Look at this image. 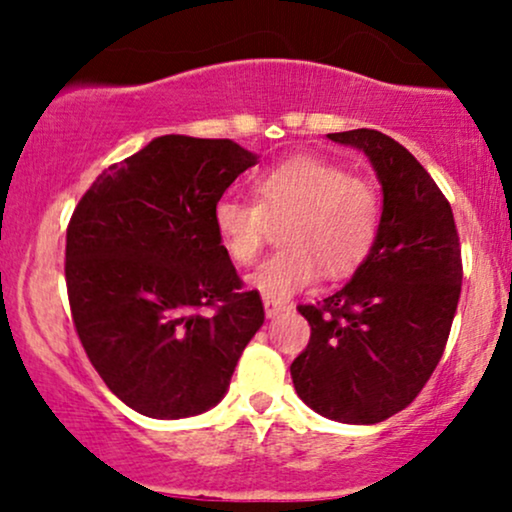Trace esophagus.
<instances>
[{"instance_id": "1", "label": "esophagus", "mask_w": 512, "mask_h": 512, "mask_svg": "<svg viewBox=\"0 0 512 512\" xmlns=\"http://www.w3.org/2000/svg\"><path fill=\"white\" fill-rule=\"evenodd\" d=\"M281 310H286V303L284 301H274V298H264V313L267 317H276L281 313Z\"/></svg>"}]
</instances>
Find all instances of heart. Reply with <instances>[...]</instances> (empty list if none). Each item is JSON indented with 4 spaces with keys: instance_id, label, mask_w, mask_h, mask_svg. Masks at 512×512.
Returning a JSON list of instances; mask_svg holds the SVG:
<instances>
[{
    "instance_id": "b5f03b06",
    "label": "heart",
    "mask_w": 512,
    "mask_h": 512,
    "mask_svg": "<svg viewBox=\"0 0 512 512\" xmlns=\"http://www.w3.org/2000/svg\"><path fill=\"white\" fill-rule=\"evenodd\" d=\"M383 204L375 185L342 166L293 156L262 170L255 199L226 195L214 207V228L236 264H252L284 223L286 248L250 276L264 298L284 301L322 274L344 279L368 260L380 236Z\"/></svg>"
}]
</instances>
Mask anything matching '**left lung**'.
Listing matches in <instances>:
<instances>
[{
    "instance_id": "8db88e82",
    "label": "left lung",
    "mask_w": 512,
    "mask_h": 512,
    "mask_svg": "<svg viewBox=\"0 0 512 512\" xmlns=\"http://www.w3.org/2000/svg\"><path fill=\"white\" fill-rule=\"evenodd\" d=\"M327 137L366 151L383 185V219L354 279L298 305L310 339L291 378L317 414L378 424L414 402L443 358L462 291L460 236L450 202L402 144L378 129Z\"/></svg>"
}]
</instances>
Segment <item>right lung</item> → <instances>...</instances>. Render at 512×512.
Wrapping results in <instances>:
<instances>
[{
    "label": "right lung",
    "instance_id": "1",
    "mask_svg": "<svg viewBox=\"0 0 512 512\" xmlns=\"http://www.w3.org/2000/svg\"><path fill=\"white\" fill-rule=\"evenodd\" d=\"M255 156L231 139L158 137L108 166L67 226L74 330L110 392L151 419L226 395L264 322L214 228V207Z\"/></svg>",
    "mask_w": 512,
    "mask_h": 512
}]
</instances>
